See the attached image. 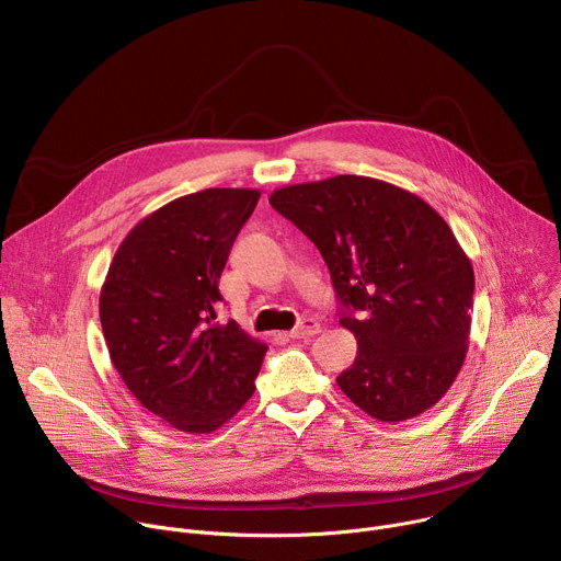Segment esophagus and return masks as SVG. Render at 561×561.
<instances>
[{
    "label": "esophagus",
    "instance_id": "esophagus-1",
    "mask_svg": "<svg viewBox=\"0 0 561 561\" xmlns=\"http://www.w3.org/2000/svg\"><path fill=\"white\" fill-rule=\"evenodd\" d=\"M319 331H322V327H319L314 319H304V322L299 324V327H295L288 335L293 337V340H310L312 335H317Z\"/></svg>",
    "mask_w": 561,
    "mask_h": 561
}]
</instances>
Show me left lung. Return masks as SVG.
Here are the masks:
<instances>
[{
  "mask_svg": "<svg viewBox=\"0 0 561 561\" xmlns=\"http://www.w3.org/2000/svg\"><path fill=\"white\" fill-rule=\"evenodd\" d=\"M322 253L357 357L337 377L366 415L397 424L435 407L468 353L474 273L444 217L394 184L337 175L273 191Z\"/></svg>",
  "mask_w": 561,
  "mask_h": 561,
  "instance_id": "8db88e82",
  "label": "left lung"
}]
</instances>
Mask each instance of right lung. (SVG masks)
<instances>
[{"label":"right lung","instance_id":"right-lung-1","mask_svg":"<svg viewBox=\"0 0 561 561\" xmlns=\"http://www.w3.org/2000/svg\"><path fill=\"white\" fill-rule=\"evenodd\" d=\"M257 188H206L133 226L100 293L104 340L137 402L184 433H213L255 392L268 346L215 324L230 247Z\"/></svg>","mask_w":561,"mask_h":561}]
</instances>
